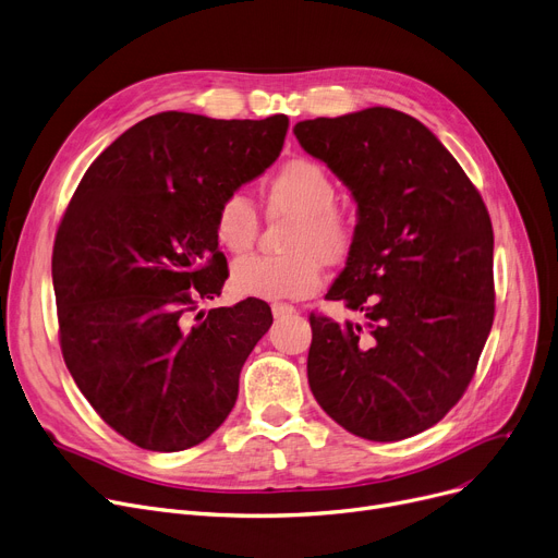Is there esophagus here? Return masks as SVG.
I'll return each instance as SVG.
<instances>
[{"mask_svg": "<svg viewBox=\"0 0 558 558\" xmlns=\"http://www.w3.org/2000/svg\"><path fill=\"white\" fill-rule=\"evenodd\" d=\"M292 313H298V308L290 306V304H272V315L279 319V317H288Z\"/></svg>", "mask_w": 558, "mask_h": 558, "instance_id": "esophagus-1", "label": "esophagus"}]
</instances>
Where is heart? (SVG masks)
I'll list each match as a JSON object with an SVG mask.
<instances>
[{
	"instance_id": "1",
	"label": "heart",
	"mask_w": 558,
	"mask_h": 558,
	"mask_svg": "<svg viewBox=\"0 0 558 558\" xmlns=\"http://www.w3.org/2000/svg\"><path fill=\"white\" fill-rule=\"evenodd\" d=\"M270 218H290L281 256H247L232 268V286L256 300H300L315 292L322 264L338 266L355 243V220L336 205L338 186L331 173L313 159H290L266 182ZM216 241L232 254L247 252L258 234L254 205L229 193L214 216Z\"/></svg>"
}]
</instances>
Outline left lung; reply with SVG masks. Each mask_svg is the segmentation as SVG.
<instances>
[{
	"instance_id": "8db88e82",
	"label": "left lung",
	"mask_w": 558,
	"mask_h": 558,
	"mask_svg": "<svg viewBox=\"0 0 558 558\" xmlns=\"http://www.w3.org/2000/svg\"><path fill=\"white\" fill-rule=\"evenodd\" d=\"M292 133L357 205L355 243L326 300L365 322L311 313V391L355 437L408 439L462 399L494 324L488 211L457 159L405 112L319 117Z\"/></svg>"
}]
</instances>
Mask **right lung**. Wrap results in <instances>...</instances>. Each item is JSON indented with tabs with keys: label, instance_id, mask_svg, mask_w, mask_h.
<instances>
[{
	"label": "right lung",
	"instance_id": "1",
	"mask_svg": "<svg viewBox=\"0 0 558 558\" xmlns=\"http://www.w3.org/2000/svg\"><path fill=\"white\" fill-rule=\"evenodd\" d=\"M288 117L161 112L85 171L58 225L51 277L64 365L112 430L144 450L198 446L232 412L272 311L191 313L227 279L214 216L279 157Z\"/></svg>",
	"mask_w": 558,
	"mask_h": 558
}]
</instances>
